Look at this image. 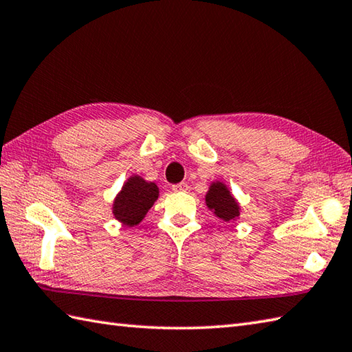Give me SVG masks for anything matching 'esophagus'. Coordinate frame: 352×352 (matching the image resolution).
I'll use <instances>...</instances> for the list:
<instances>
[{
	"mask_svg": "<svg viewBox=\"0 0 352 352\" xmlns=\"http://www.w3.org/2000/svg\"><path fill=\"white\" fill-rule=\"evenodd\" d=\"M188 183H184V182H182V183H178V184H174L172 186V190L174 192H183V190H188Z\"/></svg>",
	"mask_w": 352,
	"mask_h": 352,
	"instance_id": "obj_1",
	"label": "esophagus"
}]
</instances>
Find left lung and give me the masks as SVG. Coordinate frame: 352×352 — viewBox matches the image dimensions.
Returning a JSON list of instances; mask_svg holds the SVG:
<instances>
[{
	"mask_svg": "<svg viewBox=\"0 0 352 352\" xmlns=\"http://www.w3.org/2000/svg\"><path fill=\"white\" fill-rule=\"evenodd\" d=\"M206 204L219 219L230 222L241 216V207L222 182H213L206 195Z\"/></svg>",
	"mask_w": 352,
	"mask_h": 352,
	"instance_id": "left-lung-1",
	"label": "left lung"
}]
</instances>
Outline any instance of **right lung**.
I'll return each instance as SVG.
<instances>
[{
  "instance_id": "add662e5",
  "label": "right lung",
  "mask_w": 352,
  "mask_h": 352,
  "mask_svg": "<svg viewBox=\"0 0 352 352\" xmlns=\"http://www.w3.org/2000/svg\"><path fill=\"white\" fill-rule=\"evenodd\" d=\"M159 198L155 183L133 175L122 186L113 201V216L126 227H134L145 218L149 208Z\"/></svg>"
}]
</instances>
